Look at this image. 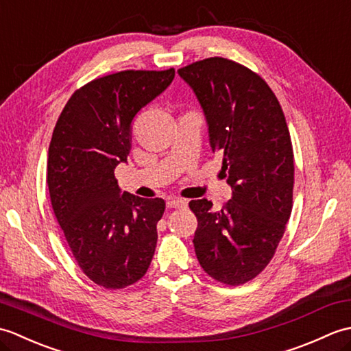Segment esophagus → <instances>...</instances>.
<instances>
[{
	"label": "esophagus",
	"mask_w": 351,
	"mask_h": 351,
	"mask_svg": "<svg viewBox=\"0 0 351 351\" xmlns=\"http://www.w3.org/2000/svg\"><path fill=\"white\" fill-rule=\"evenodd\" d=\"M187 205H189L187 200L181 197H171L167 200L169 208H187Z\"/></svg>",
	"instance_id": "esophagus-1"
}]
</instances>
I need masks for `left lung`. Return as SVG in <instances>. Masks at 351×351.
I'll return each instance as SVG.
<instances>
[{
  "instance_id": "1",
  "label": "left lung",
  "mask_w": 351,
  "mask_h": 351,
  "mask_svg": "<svg viewBox=\"0 0 351 351\" xmlns=\"http://www.w3.org/2000/svg\"><path fill=\"white\" fill-rule=\"evenodd\" d=\"M204 111L213 152L223 155L232 196L221 210L191 200L195 250L215 280L240 285L274 255L293 208L294 155L280 104L255 72L221 57L178 71Z\"/></svg>"
}]
</instances>
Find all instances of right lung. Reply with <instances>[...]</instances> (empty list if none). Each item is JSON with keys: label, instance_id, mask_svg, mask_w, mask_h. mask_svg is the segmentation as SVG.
Here are the masks:
<instances>
[{"label": "right lung", "instance_id": "obj_1", "mask_svg": "<svg viewBox=\"0 0 351 351\" xmlns=\"http://www.w3.org/2000/svg\"><path fill=\"white\" fill-rule=\"evenodd\" d=\"M173 78L175 69L93 80L71 96L52 132V210L80 268L99 287L132 285L152 261L166 202L122 193L114 169L128 160L134 117Z\"/></svg>", "mask_w": 351, "mask_h": 351}]
</instances>
